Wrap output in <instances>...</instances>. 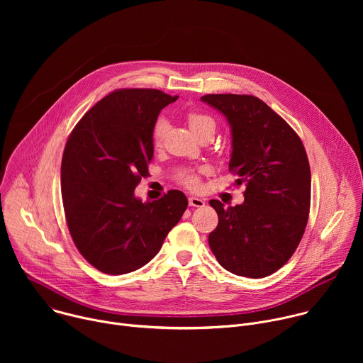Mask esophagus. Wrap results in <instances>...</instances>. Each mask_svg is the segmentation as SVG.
<instances>
[{
	"instance_id": "esophagus-1",
	"label": "esophagus",
	"mask_w": 363,
	"mask_h": 363,
	"mask_svg": "<svg viewBox=\"0 0 363 363\" xmlns=\"http://www.w3.org/2000/svg\"><path fill=\"white\" fill-rule=\"evenodd\" d=\"M188 202H189L191 206H196V208H202V206L205 205V201L198 198V196H189Z\"/></svg>"
}]
</instances>
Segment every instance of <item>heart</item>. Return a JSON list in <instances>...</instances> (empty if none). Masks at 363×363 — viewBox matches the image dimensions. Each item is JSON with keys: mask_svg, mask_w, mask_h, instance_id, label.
Returning a JSON list of instances; mask_svg holds the SVG:
<instances>
[{"mask_svg": "<svg viewBox=\"0 0 363 363\" xmlns=\"http://www.w3.org/2000/svg\"><path fill=\"white\" fill-rule=\"evenodd\" d=\"M186 123H188V128L191 129V132L195 136L198 133L203 132V130H210V132L214 133V129H216V121L210 115H205V113H201V112H189L186 115ZM165 130H167V122L165 121H158L157 125H155V128H153V142H155V145H161ZM182 182L189 188H196L198 186V178L194 174L185 175Z\"/></svg>", "mask_w": 363, "mask_h": 363, "instance_id": "obj_1", "label": "heart"}]
</instances>
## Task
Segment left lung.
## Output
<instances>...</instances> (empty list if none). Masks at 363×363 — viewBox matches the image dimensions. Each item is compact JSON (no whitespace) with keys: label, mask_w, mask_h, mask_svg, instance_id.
Listing matches in <instances>:
<instances>
[{"label":"left lung","mask_w":363,"mask_h":363,"mask_svg":"<svg viewBox=\"0 0 363 363\" xmlns=\"http://www.w3.org/2000/svg\"><path fill=\"white\" fill-rule=\"evenodd\" d=\"M231 128L230 171L244 184V202L210 205L218 225L208 242L217 262L237 276L262 279L281 269L296 251L310 211V167L297 133L251 94H205Z\"/></svg>","instance_id":"left-lung-1"}]
</instances>
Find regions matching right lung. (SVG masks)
<instances>
[{"label": "right lung", "mask_w": 363, "mask_h": 363, "mask_svg": "<svg viewBox=\"0 0 363 363\" xmlns=\"http://www.w3.org/2000/svg\"><path fill=\"white\" fill-rule=\"evenodd\" d=\"M178 96L119 89L79 121L62 160V196L70 235L86 260L106 274H126L158 254L188 206L184 192L142 202L135 188L153 158V128Z\"/></svg>", "instance_id": "1"}]
</instances>
